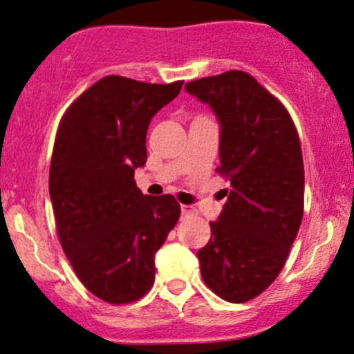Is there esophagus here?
<instances>
[{
	"instance_id": "1",
	"label": "esophagus",
	"mask_w": 354,
	"mask_h": 354,
	"mask_svg": "<svg viewBox=\"0 0 354 354\" xmlns=\"http://www.w3.org/2000/svg\"><path fill=\"white\" fill-rule=\"evenodd\" d=\"M193 212H194L193 206H188V204H183V206H181V214H183V216L193 214Z\"/></svg>"
}]
</instances>
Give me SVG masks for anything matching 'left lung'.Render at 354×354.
I'll list each match as a JSON object with an SVG mask.
<instances>
[{"label": "left lung", "mask_w": 354, "mask_h": 354, "mask_svg": "<svg viewBox=\"0 0 354 354\" xmlns=\"http://www.w3.org/2000/svg\"><path fill=\"white\" fill-rule=\"evenodd\" d=\"M221 127L218 171L227 201L198 250L204 283L225 301L261 295L277 279L304 218L305 173L290 115L252 75L229 71L185 85Z\"/></svg>", "instance_id": "1"}]
</instances>
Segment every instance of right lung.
<instances>
[{"mask_svg":"<svg viewBox=\"0 0 354 354\" xmlns=\"http://www.w3.org/2000/svg\"><path fill=\"white\" fill-rule=\"evenodd\" d=\"M181 87V80L109 75L59 125L49 171L59 241L84 287L109 304H130L150 290L156 250L180 219L171 194H143L133 174L147 163L151 118Z\"/></svg>","mask_w":354,"mask_h":354,"instance_id":"1","label":"right lung"}]
</instances>
